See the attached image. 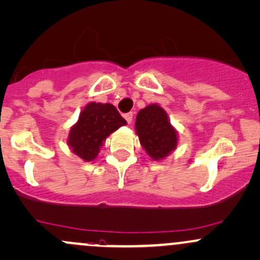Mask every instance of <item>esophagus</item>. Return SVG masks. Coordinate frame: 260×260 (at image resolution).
Listing matches in <instances>:
<instances>
[{
    "instance_id": "obj_1",
    "label": "esophagus",
    "mask_w": 260,
    "mask_h": 260,
    "mask_svg": "<svg viewBox=\"0 0 260 260\" xmlns=\"http://www.w3.org/2000/svg\"><path fill=\"white\" fill-rule=\"evenodd\" d=\"M124 118H125V121L128 122V123H132V119H133V113L132 112H129V113H125L124 115Z\"/></svg>"
}]
</instances>
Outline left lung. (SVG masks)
I'll use <instances>...</instances> for the list:
<instances>
[{"instance_id":"8db88e82","label":"left lung","mask_w":260,"mask_h":260,"mask_svg":"<svg viewBox=\"0 0 260 260\" xmlns=\"http://www.w3.org/2000/svg\"><path fill=\"white\" fill-rule=\"evenodd\" d=\"M136 133L153 160H162L178 147V131L170 123L167 111L158 104L148 105L139 111Z\"/></svg>"}]
</instances>
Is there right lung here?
Masks as SVG:
<instances>
[{
    "instance_id": "obj_1",
    "label": "right lung",
    "mask_w": 260,
    "mask_h": 260,
    "mask_svg": "<svg viewBox=\"0 0 260 260\" xmlns=\"http://www.w3.org/2000/svg\"><path fill=\"white\" fill-rule=\"evenodd\" d=\"M124 124L127 122L113 105L88 102L70 128L68 145L80 159L92 161L107 137Z\"/></svg>"
}]
</instances>
